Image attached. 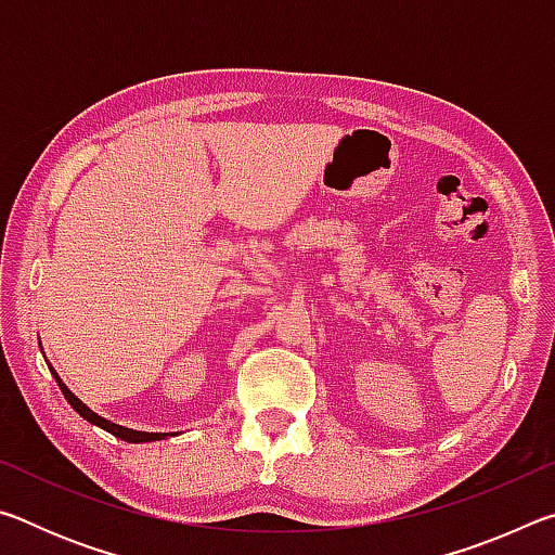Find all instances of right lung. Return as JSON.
I'll return each mask as SVG.
<instances>
[{"label":"right lung","instance_id":"1","mask_svg":"<svg viewBox=\"0 0 555 555\" xmlns=\"http://www.w3.org/2000/svg\"><path fill=\"white\" fill-rule=\"evenodd\" d=\"M49 370H51V374H53V379L59 382V387H61V391H63V397L68 399V403L70 406L80 413L82 418L88 421V424H92V426H98V428H102V430H107V434H112L115 438H119V440H127V443H152V440H162V438H168V436H173V434H146V430H134V428H125V426H119V424H112V421H107V418H102V416H98L95 411H92L90 406H86V403H82L78 397H75V393L65 387V384L61 382V377H59V372H55L51 364H49Z\"/></svg>","mask_w":555,"mask_h":555}]
</instances>
